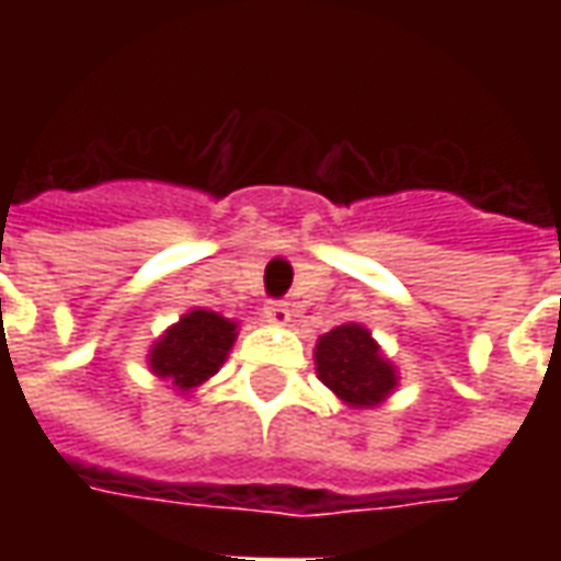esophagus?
<instances>
[{
    "label": "esophagus",
    "instance_id": "obj_1",
    "mask_svg": "<svg viewBox=\"0 0 561 561\" xmlns=\"http://www.w3.org/2000/svg\"><path fill=\"white\" fill-rule=\"evenodd\" d=\"M264 318H267L270 324H279V328H285V324L291 321V309H288L285 300H270V304L264 306Z\"/></svg>",
    "mask_w": 561,
    "mask_h": 561
}]
</instances>
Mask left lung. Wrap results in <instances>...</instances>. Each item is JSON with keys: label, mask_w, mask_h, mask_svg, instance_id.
Instances as JSON below:
<instances>
[{"label": "left lung", "mask_w": 561, "mask_h": 561, "mask_svg": "<svg viewBox=\"0 0 561 561\" xmlns=\"http://www.w3.org/2000/svg\"><path fill=\"white\" fill-rule=\"evenodd\" d=\"M316 369L318 378L352 409H373L397 388V369L360 324H342L324 333L316 345Z\"/></svg>", "instance_id": "8db88e82"}]
</instances>
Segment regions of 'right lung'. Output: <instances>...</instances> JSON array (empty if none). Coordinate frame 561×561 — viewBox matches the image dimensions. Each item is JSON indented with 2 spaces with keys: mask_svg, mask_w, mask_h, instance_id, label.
<instances>
[{
  "mask_svg": "<svg viewBox=\"0 0 561 561\" xmlns=\"http://www.w3.org/2000/svg\"><path fill=\"white\" fill-rule=\"evenodd\" d=\"M233 340L237 321L209 309H192L149 348V369L185 393L219 373Z\"/></svg>",
  "mask_w": 561,
  "mask_h": 561,
  "instance_id": "1",
  "label": "right lung"
}]
</instances>
